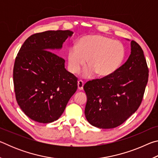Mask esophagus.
Segmentation results:
<instances>
[{
	"mask_svg": "<svg viewBox=\"0 0 158 158\" xmlns=\"http://www.w3.org/2000/svg\"><path fill=\"white\" fill-rule=\"evenodd\" d=\"M77 85H78L79 90H83V88H84V81L82 80H79L78 83H77Z\"/></svg>",
	"mask_w": 158,
	"mask_h": 158,
	"instance_id": "34e87169",
	"label": "esophagus"
}]
</instances>
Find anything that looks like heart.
Here are the masks:
<instances>
[{
  "label": "heart",
  "mask_w": 158,
  "mask_h": 158,
  "mask_svg": "<svg viewBox=\"0 0 158 158\" xmlns=\"http://www.w3.org/2000/svg\"><path fill=\"white\" fill-rule=\"evenodd\" d=\"M125 55V47L121 42L100 35H88L69 48L68 68L72 73H77L87 59L89 68L84 71L85 77L94 73L98 77H106L119 68Z\"/></svg>",
  "instance_id": "obj_1"
}]
</instances>
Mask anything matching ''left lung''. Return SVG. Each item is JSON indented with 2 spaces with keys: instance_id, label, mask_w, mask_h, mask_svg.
<instances>
[{
  "instance_id": "obj_1",
  "label": "left lung",
  "mask_w": 158,
  "mask_h": 158,
  "mask_svg": "<svg viewBox=\"0 0 158 158\" xmlns=\"http://www.w3.org/2000/svg\"><path fill=\"white\" fill-rule=\"evenodd\" d=\"M148 79L143 50L135 41H131V54L123 65L110 75L89 81L84 85L87 121L102 129L123 123L139 107Z\"/></svg>"
}]
</instances>
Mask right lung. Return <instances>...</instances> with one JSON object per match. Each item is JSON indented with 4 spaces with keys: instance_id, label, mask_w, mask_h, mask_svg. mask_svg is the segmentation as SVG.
Returning a JSON list of instances; mask_svg holds the SVG:
<instances>
[{
    "instance_id": "1",
    "label": "right lung",
    "mask_w": 158,
    "mask_h": 158,
    "mask_svg": "<svg viewBox=\"0 0 158 158\" xmlns=\"http://www.w3.org/2000/svg\"><path fill=\"white\" fill-rule=\"evenodd\" d=\"M73 32L47 31L31 35L16 57L13 80L16 100L35 121L59 118L77 89V78L65 68V60L53 53Z\"/></svg>"
}]
</instances>
